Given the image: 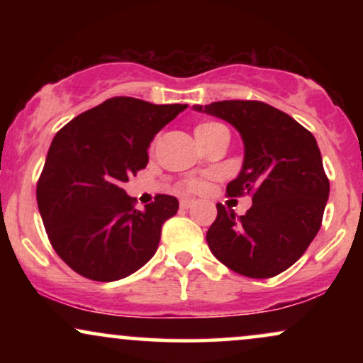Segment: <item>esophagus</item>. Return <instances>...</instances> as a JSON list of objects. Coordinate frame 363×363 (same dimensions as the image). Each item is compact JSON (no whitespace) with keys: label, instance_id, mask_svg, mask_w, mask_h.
Masks as SVG:
<instances>
[{"label":"esophagus","instance_id":"obj_1","mask_svg":"<svg viewBox=\"0 0 363 363\" xmlns=\"http://www.w3.org/2000/svg\"><path fill=\"white\" fill-rule=\"evenodd\" d=\"M191 206H194V199H181V208H184V210H189Z\"/></svg>","mask_w":363,"mask_h":363}]
</instances>
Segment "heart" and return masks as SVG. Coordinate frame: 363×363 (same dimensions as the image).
I'll use <instances>...</instances> for the list:
<instances>
[{"label":"heart","instance_id":"b5f03b06","mask_svg":"<svg viewBox=\"0 0 363 363\" xmlns=\"http://www.w3.org/2000/svg\"><path fill=\"white\" fill-rule=\"evenodd\" d=\"M222 124L218 123H201L198 124V126L194 128V136L196 140H198V143L201 145L203 141L208 140V136L211 135V133L215 131V129H218ZM186 187L187 189H199L201 187V181L199 179H189V181L186 182Z\"/></svg>","mask_w":363,"mask_h":363}]
</instances>
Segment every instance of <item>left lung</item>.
Listing matches in <instances>:
<instances>
[{
  "label": "left lung",
  "mask_w": 363,
  "mask_h": 363,
  "mask_svg": "<svg viewBox=\"0 0 363 363\" xmlns=\"http://www.w3.org/2000/svg\"><path fill=\"white\" fill-rule=\"evenodd\" d=\"M227 121L244 141V164L228 196H252L245 215L216 205L210 251L232 272L272 278L290 268L318 235L329 196L318 141L289 114L259 101L194 106Z\"/></svg>",
  "instance_id": "8db88e82"
}]
</instances>
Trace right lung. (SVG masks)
Returning <instances> with one entry per match:
<instances>
[{"label": "right lung", "mask_w": 363, "mask_h": 363, "mask_svg": "<svg viewBox=\"0 0 363 363\" xmlns=\"http://www.w3.org/2000/svg\"><path fill=\"white\" fill-rule=\"evenodd\" d=\"M186 107L112 97L56 133L37 205L54 251L73 272L114 281L152 259L162 225L177 213V198L157 194L140 211L121 184L147 167L152 140Z\"/></svg>", "instance_id": "right-lung-1"}]
</instances>
